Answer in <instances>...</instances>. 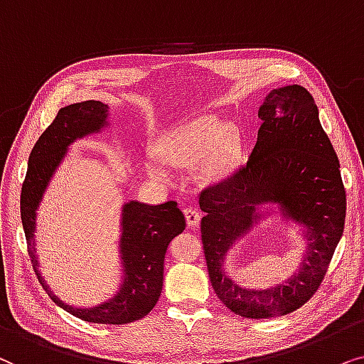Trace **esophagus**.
<instances>
[{
	"mask_svg": "<svg viewBox=\"0 0 364 364\" xmlns=\"http://www.w3.org/2000/svg\"><path fill=\"white\" fill-rule=\"evenodd\" d=\"M185 218H186L188 226L196 228L198 225H200L201 215H200V211L195 210V208H186V210H185Z\"/></svg>",
	"mask_w": 364,
	"mask_h": 364,
	"instance_id": "esophagus-1",
	"label": "esophagus"
}]
</instances>
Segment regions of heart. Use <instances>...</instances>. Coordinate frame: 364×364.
I'll use <instances>...</instances> for the list:
<instances>
[{
    "mask_svg": "<svg viewBox=\"0 0 364 364\" xmlns=\"http://www.w3.org/2000/svg\"><path fill=\"white\" fill-rule=\"evenodd\" d=\"M158 156L173 166L191 168L200 161V174L215 179L228 171L240 153V133L232 123L220 116L206 114L179 124L163 134L156 143ZM146 173L158 181H168L169 173L156 158L146 161Z\"/></svg>",
    "mask_w": 364,
    "mask_h": 364,
    "instance_id": "b5f03b06",
    "label": "heart"
}]
</instances>
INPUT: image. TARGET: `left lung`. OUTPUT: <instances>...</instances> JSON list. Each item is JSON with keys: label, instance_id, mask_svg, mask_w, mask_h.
I'll return each instance as SVG.
<instances>
[{"label": "left lung", "instance_id": "8db88e82", "mask_svg": "<svg viewBox=\"0 0 364 364\" xmlns=\"http://www.w3.org/2000/svg\"><path fill=\"white\" fill-rule=\"evenodd\" d=\"M248 163L200 196L201 240L218 298L243 318L283 316L313 296L345 230L346 193L340 161L319 123L313 96L299 85L271 90ZM268 204V210L260 206ZM279 214L307 245L298 270L268 289L241 287L225 256L266 217Z\"/></svg>", "mask_w": 364, "mask_h": 364}]
</instances>
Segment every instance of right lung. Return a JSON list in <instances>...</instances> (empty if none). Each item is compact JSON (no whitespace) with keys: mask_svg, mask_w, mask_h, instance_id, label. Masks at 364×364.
<instances>
[{"mask_svg":"<svg viewBox=\"0 0 364 364\" xmlns=\"http://www.w3.org/2000/svg\"><path fill=\"white\" fill-rule=\"evenodd\" d=\"M108 126V105L101 101H81L58 111L55 121L38 139L28 159L21 188V221L33 268L43 289L58 306L83 321L126 324L146 316L161 296L164 255L169 241L186 226L176 203L148 205L138 200L123 203L118 241L119 287L113 296L93 306H73L61 301L43 278L36 255L38 210L51 179L73 143L105 132Z\"/></svg>","mask_w":364,"mask_h":364,"instance_id":"right-lung-1","label":"right lung"}]
</instances>
